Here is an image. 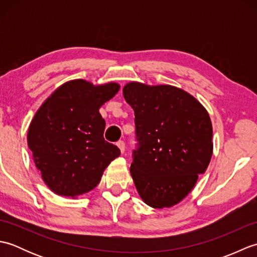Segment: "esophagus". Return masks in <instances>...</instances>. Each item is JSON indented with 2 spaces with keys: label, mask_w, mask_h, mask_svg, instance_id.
<instances>
[{
  "label": "esophagus",
  "mask_w": 257,
  "mask_h": 257,
  "mask_svg": "<svg viewBox=\"0 0 257 257\" xmlns=\"http://www.w3.org/2000/svg\"><path fill=\"white\" fill-rule=\"evenodd\" d=\"M117 146H118V148L120 149V152H121V154H123L124 150H125V146H124V143H123V141H121V140L118 141V143H117Z\"/></svg>",
  "instance_id": "1"
}]
</instances>
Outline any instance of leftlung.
I'll use <instances>...</instances> for the list:
<instances>
[{"mask_svg": "<svg viewBox=\"0 0 257 257\" xmlns=\"http://www.w3.org/2000/svg\"><path fill=\"white\" fill-rule=\"evenodd\" d=\"M122 94L135 111L138 149L130 173L140 198L155 209L176 205L210 163L209 112L192 95L171 85L130 81Z\"/></svg>", "mask_w": 257, "mask_h": 257, "instance_id": "left-lung-1", "label": "left lung"}]
</instances>
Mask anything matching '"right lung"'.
I'll return each mask as SVG.
<instances>
[{
	"label": "right lung",
	"mask_w": 257,
	"mask_h": 257,
	"mask_svg": "<svg viewBox=\"0 0 257 257\" xmlns=\"http://www.w3.org/2000/svg\"><path fill=\"white\" fill-rule=\"evenodd\" d=\"M120 85H94L74 79L59 86L38 108L30 123L27 145L42 179L54 193L72 196L89 192L120 156L103 139L106 122L99 108Z\"/></svg>",
	"instance_id": "right-lung-1"
}]
</instances>
